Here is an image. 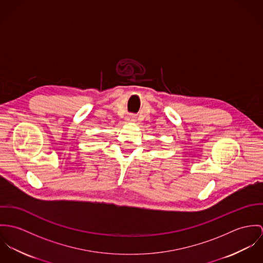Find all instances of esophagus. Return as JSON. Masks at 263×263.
Here are the masks:
<instances>
[{
	"mask_svg": "<svg viewBox=\"0 0 263 263\" xmlns=\"http://www.w3.org/2000/svg\"><path fill=\"white\" fill-rule=\"evenodd\" d=\"M126 121L128 122H135L136 121V117L134 115H129L126 117Z\"/></svg>",
	"mask_w": 263,
	"mask_h": 263,
	"instance_id": "1",
	"label": "esophagus"
}]
</instances>
